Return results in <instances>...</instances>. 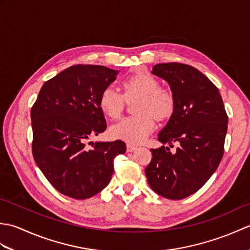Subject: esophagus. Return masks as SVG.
I'll list each match as a JSON object with an SVG mask.
<instances>
[{"label": "esophagus", "mask_w": 250, "mask_h": 250, "mask_svg": "<svg viewBox=\"0 0 250 250\" xmlns=\"http://www.w3.org/2000/svg\"><path fill=\"white\" fill-rule=\"evenodd\" d=\"M137 148V146H135V145H132V144H126V151H129V152H131V151H134L135 149Z\"/></svg>", "instance_id": "1"}]
</instances>
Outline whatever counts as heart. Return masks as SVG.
Segmentation results:
<instances>
[{"label": "heart", "mask_w": 250, "mask_h": 250, "mask_svg": "<svg viewBox=\"0 0 250 250\" xmlns=\"http://www.w3.org/2000/svg\"><path fill=\"white\" fill-rule=\"evenodd\" d=\"M122 94L114 88H105L100 94L99 107L108 118L117 120L124 114L126 102L133 105L135 116L125 118L110 128V135L131 144H137L149 135L158 122H166L176 109L172 90L160 87V82L145 71H137L121 83Z\"/></svg>", "instance_id": "b5f03b06"}]
</instances>
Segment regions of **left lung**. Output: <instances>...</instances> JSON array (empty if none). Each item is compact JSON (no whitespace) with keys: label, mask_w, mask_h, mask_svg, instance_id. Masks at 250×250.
<instances>
[{"label":"left lung","mask_w":250,"mask_h":250,"mask_svg":"<svg viewBox=\"0 0 250 250\" xmlns=\"http://www.w3.org/2000/svg\"><path fill=\"white\" fill-rule=\"evenodd\" d=\"M152 74L168 83L176 109L158 137L169 147L151 149L146 177L163 198L182 200L203 187L218 167L225 151L228 115L218 88L195 67L159 63ZM174 144L178 148L171 152Z\"/></svg>","instance_id":"obj_1"}]
</instances>
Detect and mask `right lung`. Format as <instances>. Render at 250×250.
Wrapping results in <instances>:
<instances>
[{
  "label": "right lung",
  "instance_id": "obj_1",
  "mask_svg": "<svg viewBox=\"0 0 250 250\" xmlns=\"http://www.w3.org/2000/svg\"><path fill=\"white\" fill-rule=\"evenodd\" d=\"M116 75L106 66H70L43 84L31 108L34 160L52 187L70 198L102 191L113 176L114 159L125 152L119 140L88 143L107 128L99 98Z\"/></svg>",
  "mask_w": 250,
  "mask_h": 250
}]
</instances>
